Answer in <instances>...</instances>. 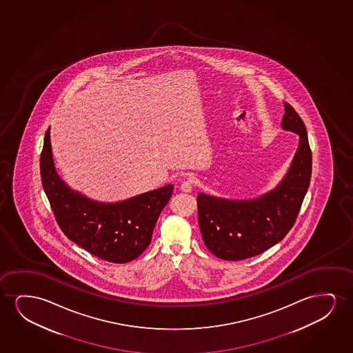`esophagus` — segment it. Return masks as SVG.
Segmentation results:
<instances>
[{"instance_id": "34e87169", "label": "esophagus", "mask_w": 353, "mask_h": 353, "mask_svg": "<svg viewBox=\"0 0 353 353\" xmlns=\"http://www.w3.org/2000/svg\"><path fill=\"white\" fill-rule=\"evenodd\" d=\"M179 189H181V192H183V193H192V190H193V184L190 181H184L179 185Z\"/></svg>"}]
</instances>
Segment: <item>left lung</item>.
I'll return each instance as SVG.
<instances>
[{
  "label": "left lung",
  "mask_w": 353,
  "mask_h": 353,
  "mask_svg": "<svg viewBox=\"0 0 353 353\" xmlns=\"http://www.w3.org/2000/svg\"><path fill=\"white\" fill-rule=\"evenodd\" d=\"M282 129L299 136L290 168L275 188L253 199L198 194L199 225L212 254L224 261L258 256L288 234L309 189L312 155L304 121L285 102Z\"/></svg>",
  "instance_id": "left-lung-1"
}]
</instances>
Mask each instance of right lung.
Instances as JSON below:
<instances>
[{"instance_id":"obj_1","label":"right lung","mask_w":353,"mask_h":353,"mask_svg":"<svg viewBox=\"0 0 353 353\" xmlns=\"http://www.w3.org/2000/svg\"><path fill=\"white\" fill-rule=\"evenodd\" d=\"M39 168L44 192L63 234L97 258L117 264L134 261L150 246L157 221L174 192V185L168 184L116 203L88 198L57 172L50 128L44 136Z\"/></svg>"}]
</instances>
